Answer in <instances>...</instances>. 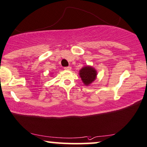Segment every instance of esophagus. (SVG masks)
<instances>
[{
  "label": "esophagus",
  "instance_id": "esophagus-1",
  "mask_svg": "<svg viewBox=\"0 0 147 147\" xmlns=\"http://www.w3.org/2000/svg\"><path fill=\"white\" fill-rule=\"evenodd\" d=\"M64 69L65 70H71V67L70 66H69V67H64Z\"/></svg>",
  "mask_w": 147,
  "mask_h": 147
}]
</instances>
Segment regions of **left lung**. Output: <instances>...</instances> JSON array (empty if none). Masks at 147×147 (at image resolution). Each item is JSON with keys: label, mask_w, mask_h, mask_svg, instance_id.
<instances>
[{"label": "left lung", "mask_w": 147, "mask_h": 147, "mask_svg": "<svg viewBox=\"0 0 147 147\" xmlns=\"http://www.w3.org/2000/svg\"><path fill=\"white\" fill-rule=\"evenodd\" d=\"M80 76L84 84L87 86L95 80L97 72L91 67H85L80 71Z\"/></svg>", "instance_id": "8db88e82"}]
</instances>
